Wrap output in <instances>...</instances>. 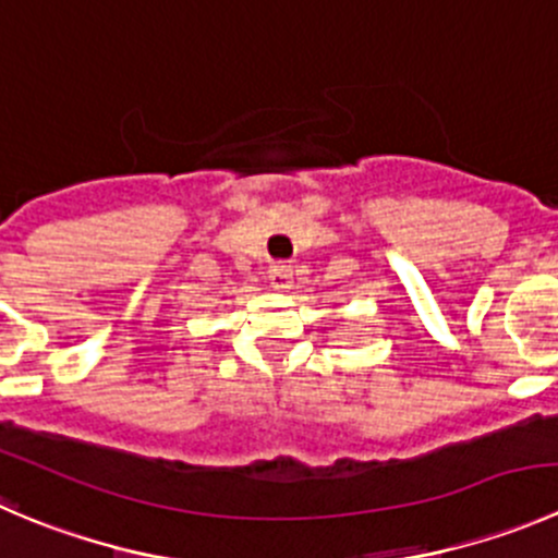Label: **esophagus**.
<instances>
[{"label": "esophagus", "mask_w": 558, "mask_h": 558, "mask_svg": "<svg viewBox=\"0 0 558 558\" xmlns=\"http://www.w3.org/2000/svg\"><path fill=\"white\" fill-rule=\"evenodd\" d=\"M291 280H294V269H291L289 264L275 262L272 267H269V283H272V289L278 291L291 289Z\"/></svg>", "instance_id": "1"}]
</instances>
